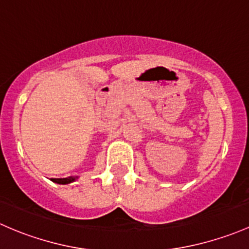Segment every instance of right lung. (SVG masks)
<instances>
[{"label": "right lung", "instance_id": "right-lung-1", "mask_svg": "<svg viewBox=\"0 0 249 249\" xmlns=\"http://www.w3.org/2000/svg\"><path fill=\"white\" fill-rule=\"evenodd\" d=\"M75 178H53V182H56V183H61V184H67V183H71V182H73Z\"/></svg>", "mask_w": 249, "mask_h": 249}]
</instances>
